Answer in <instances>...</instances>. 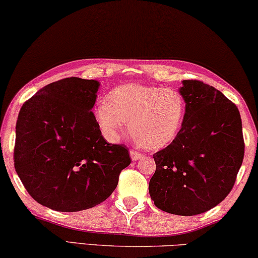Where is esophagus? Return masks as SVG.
<instances>
[{
  "instance_id": "obj_1",
  "label": "esophagus",
  "mask_w": 258,
  "mask_h": 258,
  "mask_svg": "<svg viewBox=\"0 0 258 258\" xmlns=\"http://www.w3.org/2000/svg\"><path fill=\"white\" fill-rule=\"evenodd\" d=\"M130 155H131V158H132V161H139V159H141L142 157H144V155L138 153V151H136V150H131Z\"/></svg>"
}]
</instances>
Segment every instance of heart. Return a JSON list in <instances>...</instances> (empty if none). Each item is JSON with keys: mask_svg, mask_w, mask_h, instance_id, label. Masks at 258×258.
<instances>
[{"mask_svg": "<svg viewBox=\"0 0 258 258\" xmlns=\"http://www.w3.org/2000/svg\"><path fill=\"white\" fill-rule=\"evenodd\" d=\"M94 113L108 139L116 138L130 121V133L139 145L159 149L170 144L180 131L185 102L181 94L172 88L127 84L110 92L108 100H101Z\"/></svg>", "mask_w": 258, "mask_h": 258, "instance_id": "1", "label": "heart"}]
</instances>
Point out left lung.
Here are the masks:
<instances>
[{"mask_svg":"<svg viewBox=\"0 0 258 258\" xmlns=\"http://www.w3.org/2000/svg\"><path fill=\"white\" fill-rule=\"evenodd\" d=\"M181 128L154 155L156 171L149 194L158 209L195 216L215 208L234 185L244 155L242 122L236 105L199 80H182Z\"/></svg>","mask_w":258,"mask_h":258,"instance_id":"1","label":"left lung"}]
</instances>
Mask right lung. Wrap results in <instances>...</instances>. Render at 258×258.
I'll return each instance as SVG.
<instances>
[{
  "mask_svg": "<svg viewBox=\"0 0 258 258\" xmlns=\"http://www.w3.org/2000/svg\"><path fill=\"white\" fill-rule=\"evenodd\" d=\"M97 80L65 78L26 101L16 124L15 169L32 198L75 212L107 200L131 164L126 146L108 144L92 109Z\"/></svg>",
  "mask_w": 258,
  "mask_h": 258,
  "instance_id": "right-lung-1",
  "label": "right lung"
}]
</instances>
